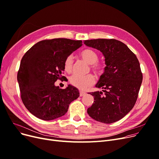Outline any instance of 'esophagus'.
I'll list each match as a JSON object with an SVG mask.
<instances>
[{"label":"esophagus","instance_id":"1","mask_svg":"<svg viewBox=\"0 0 159 159\" xmlns=\"http://www.w3.org/2000/svg\"><path fill=\"white\" fill-rule=\"evenodd\" d=\"M79 93H80V97L84 96V95H86V93L85 92H84V91H80Z\"/></svg>","mask_w":159,"mask_h":159}]
</instances>
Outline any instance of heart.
Instances as JSON below:
<instances>
[{"instance_id": "b5f03b06", "label": "heart", "mask_w": 159, "mask_h": 159, "mask_svg": "<svg viewBox=\"0 0 159 159\" xmlns=\"http://www.w3.org/2000/svg\"><path fill=\"white\" fill-rule=\"evenodd\" d=\"M80 57L90 64L92 71L98 76L101 75L105 70V65L98 61L99 54L92 49H85L80 52ZM73 60L71 55L67 56L64 62V69L67 73L72 71ZM70 84L79 89H85L88 86L93 85L95 82V78L92 74L80 75L74 74L70 78Z\"/></svg>"}]
</instances>
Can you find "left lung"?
I'll return each mask as SVG.
<instances>
[{
  "label": "left lung",
  "instance_id": "8db88e82",
  "mask_svg": "<svg viewBox=\"0 0 159 159\" xmlns=\"http://www.w3.org/2000/svg\"><path fill=\"white\" fill-rule=\"evenodd\" d=\"M88 47L99 50L105 58V72L95 86L102 92L93 96L88 114L93 120L112 123L123 118L134 107L142 82V73L136 55L121 41L115 39L84 40Z\"/></svg>",
  "mask_w": 159,
  "mask_h": 159
}]
</instances>
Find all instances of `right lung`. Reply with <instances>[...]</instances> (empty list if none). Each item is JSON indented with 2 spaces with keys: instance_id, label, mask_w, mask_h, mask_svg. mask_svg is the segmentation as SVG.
I'll use <instances>...</instances> for the list:
<instances>
[{
  "instance_id": "add662e5",
  "label": "right lung",
  "mask_w": 159,
  "mask_h": 159,
  "mask_svg": "<svg viewBox=\"0 0 159 159\" xmlns=\"http://www.w3.org/2000/svg\"><path fill=\"white\" fill-rule=\"evenodd\" d=\"M81 40L54 38L40 41L24 54L17 73L20 98L29 111L43 120L64 116L69 105L79 96L78 89L69 85L55 86L62 80L66 58L82 46Z\"/></svg>"
}]
</instances>
